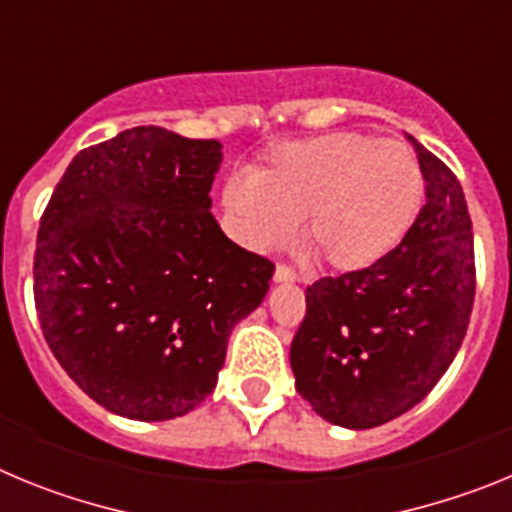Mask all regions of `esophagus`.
I'll return each instance as SVG.
<instances>
[{
	"mask_svg": "<svg viewBox=\"0 0 512 512\" xmlns=\"http://www.w3.org/2000/svg\"><path fill=\"white\" fill-rule=\"evenodd\" d=\"M297 274L289 266H277V271H274V282L277 284H289V282H295Z\"/></svg>",
	"mask_w": 512,
	"mask_h": 512,
	"instance_id": "obj_1",
	"label": "esophagus"
}]
</instances>
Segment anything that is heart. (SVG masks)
<instances>
[{"instance_id":"b5f03b06","label":"heart","mask_w":512,"mask_h":512,"mask_svg":"<svg viewBox=\"0 0 512 512\" xmlns=\"http://www.w3.org/2000/svg\"><path fill=\"white\" fill-rule=\"evenodd\" d=\"M423 197L415 153L402 140L333 133L289 143L251 176H233L223 207L235 241L274 253L295 241L336 271L384 259L408 233Z\"/></svg>"}]
</instances>
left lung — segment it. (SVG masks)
Returning <instances> with one entry per match:
<instances>
[{
  "mask_svg": "<svg viewBox=\"0 0 512 512\" xmlns=\"http://www.w3.org/2000/svg\"><path fill=\"white\" fill-rule=\"evenodd\" d=\"M425 205L377 264L307 287L289 364L328 423L364 431L415 408L449 369L474 305V235L454 171L408 135Z\"/></svg>",
  "mask_w": 512,
  "mask_h": 512,
  "instance_id": "left-lung-1",
  "label": "left lung"
}]
</instances>
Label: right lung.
<instances>
[{"mask_svg": "<svg viewBox=\"0 0 512 512\" xmlns=\"http://www.w3.org/2000/svg\"><path fill=\"white\" fill-rule=\"evenodd\" d=\"M217 140L156 125L76 153L40 217L35 307L81 390L130 420H171L212 395L228 338L274 264L212 217Z\"/></svg>", "mask_w": 512, "mask_h": 512, "instance_id": "obj_1", "label": "right lung"}]
</instances>
